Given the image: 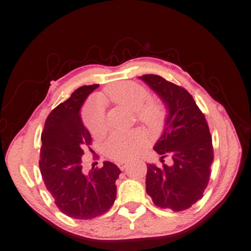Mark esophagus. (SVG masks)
<instances>
[{"label":"esophagus","mask_w":251,"mask_h":251,"mask_svg":"<svg viewBox=\"0 0 251 251\" xmlns=\"http://www.w3.org/2000/svg\"><path fill=\"white\" fill-rule=\"evenodd\" d=\"M117 165H118V167H119L121 170H125L127 167V163L126 162H119V163H117Z\"/></svg>","instance_id":"obj_1"}]
</instances>
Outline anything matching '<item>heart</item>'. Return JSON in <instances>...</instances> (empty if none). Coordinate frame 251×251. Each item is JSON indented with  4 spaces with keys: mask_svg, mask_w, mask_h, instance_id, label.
<instances>
[{
    "mask_svg": "<svg viewBox=\"0 0 251 251\" xmlns=\"http://www.w3.org/2000/svg\"><path fill=\"white\" fill-rule=\"evenodd\" d=\"M106 94L112 102L134 112L142 124L151 130H158L165 118L164 108L156 101H149L150 94L134 82L113 84L107 87ZM84 124L93 135L98 136L106 131V119L99 103L88 106L83 113ZM148 144V136L141 130L113 132L105 144L107 156L116 160H127L139 155Z\"/></svg>",
    "mask_w": 251,
    "mask_h": 251,
    "instance_id": "obj_1",
    "label": "heart"
}]
</instances>
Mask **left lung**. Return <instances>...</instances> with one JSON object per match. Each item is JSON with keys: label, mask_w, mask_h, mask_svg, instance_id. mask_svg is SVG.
<instances>
[{"label": "left lung", "mask_w": 251, "mask_h": 251, "mask_svg": "<svg viewBox=\"0 0 251 251\" xmlns=\"http://www.w3.org/2000/svg\"><path fill=\"white\" fill-rule=\"evenodd\" d=\"M163 101L166 118L154 145L162 167L148 165L146 192L155 205L175 212L187 210L203 197L211 176L213 146L205 117L186 89L159 75L139 76ZM165 154L173 164H164Z\"/></svg>", "instance_id": "1"}]
</instances>
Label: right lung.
I'll return each mask as SVG.
<instances>
[{
	"instance_id": "add662e5",
	"label": "right lung",
	"mask_w": 251,
	"mask_h": 251,
	"mask_svg": "<svg viewBox=\"0 0 251 251\" xmlns=\"http://www.w3.org/2000/svg\"><path fill=\"white\" fill-rule=\"evenodd\" d=\"M98 84L77 88L50 112L41 133L39 167L47 190L63 214L91 220L109 211L117 196L116 180L121 170L111 162L100 169H83V149L91 144L81 109Z\"/></svg>"
}]
</instances>
